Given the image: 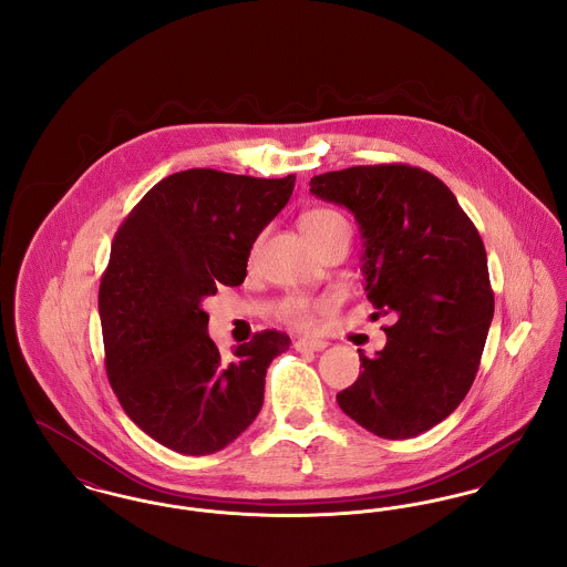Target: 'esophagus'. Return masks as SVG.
<instances>
[{
    "label": "esophagus",
    "instance_id": "1",
    "mask_svg": "<svg viewBox=\"0 0 567 567\" xmlns=\"http://www.w3.org/2000/svg\"><path fill=\"white\" fill-rule=\"evenodd\" d=\"M293 347L299 352H319L327 349V342L324 340H297Z\"/></svg>",
    "mask_w": 567,
    "mask_h": 567
}]
</instances>
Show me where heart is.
I'll return each mask as SVG.
<instances>
[{
  "label": "heart",
  "mask_w": 567,
  "mask_h": 567,
  "mask_svg": "<svg viewBox=\"0 0 567 567\" xmlns=\"http://www.w3.org/2000/svg\"><path fill=\"white\" fill-rule=\"evenodd\" d=\"M299 227H301V234H303V238L308 240L310 246L327 243V240L338 238V236L351 240V225H349V220L344 218V215H340L338 210H333V208H312V210H306L301 218H299ZM257 246H259V238L250 246V255H248L250 259L255 257ZM329 308H331L329 299L289 296L280 306V317L287 323L297 327V329L310 331V329L317 327L319 319L329 312Z\"/></svg>",
  "instance_id": "1"
}]
</instances>
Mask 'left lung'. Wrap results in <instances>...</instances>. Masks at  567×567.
<instances>
[{"label":"left lung","mask_w":567,"mask_h":567,"mask_svg":"<svg viewBox=\"0 0 567 567\" xmlns=\"http://www.w3.org/2000/svg\"><path fill=\"white\" fill-rule=\"evenodd\" d=\"M310 193L354 215L368 299L395 319L377 357L359 351L363 372L338 404L378 437L432 430L467 395L493 321L478 229L440 178L405 163L327 172Z\"/></svg>","instance_id":"1"}]
</instances>
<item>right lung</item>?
<instances>
[{"label":"right lung","mask_w":567,"mask_h":567,"mask_svg":"<svg viewBox=\"0 0 567 567\" xmlns=\"http://www.w3.org/2000/svg\"><path fill=\"white\" fill-rule=\"evenodd\" d=\"M293 187V174L176 172L114 234L100 285L106 374L135 425L176 453L231 444L264 405L271 359L289 351L287 333L266 329L220 357L202 301L243 285L250 246Z\"/></svg>","instance_id":"1"}]
</instances>
